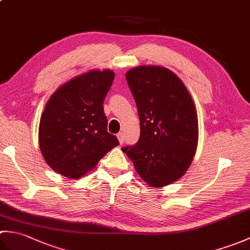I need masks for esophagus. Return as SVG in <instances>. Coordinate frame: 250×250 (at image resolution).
I'll return each mask as SVG.
<instances>
[{
  "instance_id": "34e87169",
  "label": "esophagus",
  "mask_w": 250,
  "mask_h": 250,
  "mask_svg": "<svg viewBox=\"0 0 250 250\" xmlns=\"http://www.w3.org/2000/svg\"><path fill=\"white\" fill-rule=\"evenodd\" d=\"M117 137H118V141H119L120 144H122V143H124V139H125L124 133H122V132H120V133H118V135H117Z\"/></svg>"
}]
</instances>
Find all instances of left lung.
I'll return each instance as SVG.
<instances>
[{
  "label": "left lung",
  "instance_id": "1",
  "mask_svg": "<svg viewBox=\"0 0 250 250\" xmlns=\"http://www.w3.org/2000/svg\"><path fill=\"white\" fill-rule=\"evenodd\" d=\"M125 79L139 110L141 135L136 145L122 151L150 187L173 184L187 172L198 147L193 99L167 67L140 65L126 72Z\"/></svg>",
  "mask_w": 250,
  "mask_h": 250
}]
</instances>
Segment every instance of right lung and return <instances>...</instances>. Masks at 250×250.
Segmentation results:
<instances>
[{"label": "right lung", "mask_w": 250, "mask_h": 250, "mask_svg": "<svg viewBox=\"0 0 250 250\" xmlns=\"http://www.w3.org/2000/svg\"><path fill=\"white\" fill-rule=\"evenodd\" d=\"M111 70H91L58 88L47 102L39 126V144L46 163L76 179L119 145L107 132L103 102L114 82Z\"/></svg>", "instance_id": "add662e5"}]
</instances>
